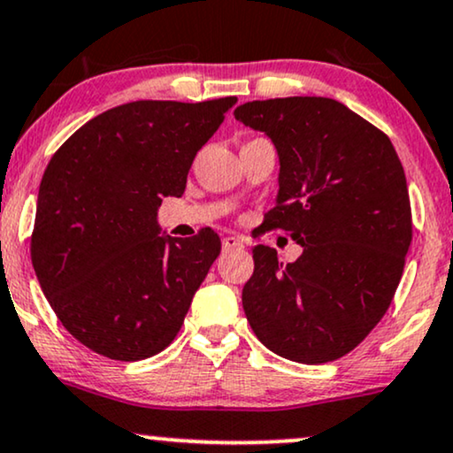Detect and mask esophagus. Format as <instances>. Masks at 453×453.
<instances>
[{
	"mask_svg": "<svg viewBox=\"0 0 453 453\" xmlns=\"http://www.w3.org/2000/svg\"><path fill=\"white\" fill-rule=\"evenodd\" d=\"M239 248H243V239H239L235 235H228L222 239V250H225V252H231V250H239Z\"/></svg>",
	"mask_w": 453,
	"mask_h": 453,
	"instance_id": "obj_1",
	"label": "esophagus"
}]
</instances>
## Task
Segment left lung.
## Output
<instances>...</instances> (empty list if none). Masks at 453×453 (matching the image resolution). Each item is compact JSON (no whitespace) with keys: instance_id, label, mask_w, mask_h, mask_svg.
I'll return each mask as SVG.
<instances>
[{"instance_id":"8db88e82","label":"left lung","mask_w":453,"mask_h":453,"mask_svg":"<svg viewBox=\"0 0 453 453\" xmlns=\"http://www.w3.org/2000/svg\"><path fill=\"white\" fill-rule=\"evenodd\" d=\"M235 119L265 132L279 155L277 201L262 228L303 245L288 265L256 245L245 317L279 357L336 361L378 326L403 275L411 208L397 150L334 98L254 100Z\"/></svg>"}]
</instances>
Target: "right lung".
Returning a JSON list of instances; mask_svg holds the SVG:
<instances>
[{
  "label": "right lung",
  "mask_w": 453,
  "mask_h": 453,
  "mask_svg": "<svg viewBox=\"0 0 453 453\" xmlns=\"http://www.w3.org/2000/svg\"><path fill=\"white\" fill-rule=\"evenodd\" d=\"M235 96L136 100L81 126L54 153L37 195L31 260L73 338L117 361L161 353L220 254V237L159 235L164 197H180L197 150Z\"/></svg>",
  "instance_id": "obj_1"
}]
</instances>
